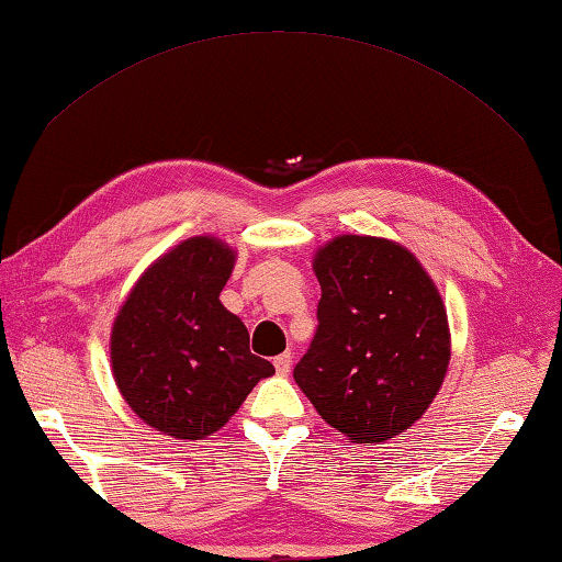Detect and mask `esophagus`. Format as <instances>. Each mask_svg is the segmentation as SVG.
<instances>
[{"label":"esophagus","instance_id":"esophagus-1","mask_svg":"<svg viewBox=\"0 0 562 562\" xmlns=\"http://www.w3.org/2000/svg\"><path fill=\"white\" fill-rule=\"evenodd\" d=\"M290 368H292V355L290 352H282V355H278V358H274V370H278L280 375H288Z\"/></svg>","mask_w":562,"mask_h":562}]
</instances>
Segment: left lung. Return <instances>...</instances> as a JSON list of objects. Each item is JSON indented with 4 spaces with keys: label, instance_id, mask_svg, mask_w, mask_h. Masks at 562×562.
I'll return each instance as SVG.
<instances>
[{
    "label": "left lung",
    "instance_id": "obj_1",
    "mask_svg": "<svg viewBox=\"0 0 562 562\" xmlns=\"http://www.w3.org/2000/svg\"><path fill=\"white\" fill-rule=\"evenodd\" d=\"M323 297L295 382L352 442L405 432L440 393L450 325L438 284L395 239L337 235L313 257Z\"/></svg>",
    "mask_w": 562,
    "mask_h": 562
}]
</instances>
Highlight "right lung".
<instances>
[{"instance_id": "add662e5", "label": "right lung", "mask_w": 562, "mask_h": 562, "mask_svg": "<svg viewBox=\"0 0 562 562\" xmlns=\"http://www.w3.org/2000/svg\"><path fill=\"white\" fill-rule=\"evenodd\" d=\"M237 252L198 235L167 249L124 297L110 335L112 375L139 420L177 440L225 427L272 362L249 352L243 319L220 302Z\"/></svg>"}]
</instances>
